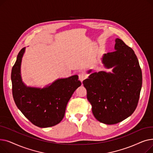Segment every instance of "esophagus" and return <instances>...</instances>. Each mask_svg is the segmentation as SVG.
Instances as JSON below:
<instances>
[{
    "label": "esophagus",
    "mask_w": 153,
    "mask_h": 153,
    "mask_svg": "<svg viewBox=\"0 0 153 153\" xmlns=\"http://www.w3.org/2000/svg\"><path fill=\"white\" fill-rule=\"evenodd\" d=\"M87 77V75L85 73H84V72H81V73H80L79 74V79L81 82H82Z\"/></svg>",
    "instance_id": "1"
}]
</instances>
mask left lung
Returning a JSON list of instances; mask_svg holds the SVG:
<instances>
[{"label": "left lung", "instance_id": "1", "mask_svg": "<svg viewBox=\"0 0 153 153\" xmlns=\"http://www.w3.org/2000/svg\"><path fill=\"white\" fill-rule=\"evenodd\" d=\"M115 50L102 58L105 68L114 67L113 73L94 72L83 81L94 116L107 125L118 123L133 113L142 86V72L134 51L119 38Z\"/></svg>", "mask_w": 153, "mask_h": 153}]
</instances>
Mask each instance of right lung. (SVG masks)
I'll return each instance as SVG.
<instances>
[{
    "label": "right lung",
    "mask_w": 153,
    "mask_h": 153,
    "mask_svg": "<svg viewBox=\"0 0 153 153\" xmlns=\"http://www.w3.org/2000/svg\"><path fill=\"white\" fill-rule=\"evenodd\" d=\"M25 47L19 53L13 65L11 80L16 105L30 122L40 128L58 124L64 117L67 103L81 86L78 76L56 80L50 85L40 88L27 87L22 80L20 66Z\"/></svg>",
    "instance_id": "1"
}]
</instances>
